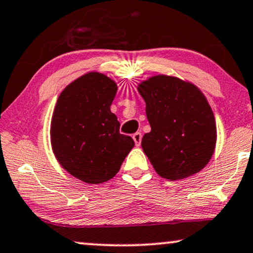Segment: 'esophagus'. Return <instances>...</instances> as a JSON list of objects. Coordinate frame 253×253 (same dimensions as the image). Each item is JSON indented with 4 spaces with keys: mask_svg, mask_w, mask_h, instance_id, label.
I'll return each instance as SVG.
<instances>
[{
    "mask_svg": "<svg viewBox=\"0 0 253 253\" xmlns=\"http://www.w3.org/2000/svg\"><path fill=\"white\" fill-rule=\"evenodd\" d=\"M133 138H134V142H135V144L137 145H140L141 144V140H142V134L140 133V131H137V133H135L134 135H133Z\"/></svg>",
    "mask_w": 253,
    "mask_h": 253,
    "instance_id": "obj_1",
    "label": "esophagus"
}]
</instances>
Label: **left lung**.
<instances>
[{"label":"left lung","instance_id":"obj_1","mask_svg":"<svg viewBox=\"0 0 253 253\" xmlns=\"http://www.w3.org/2000/svg\"><path fill=\"white\" fill-rule=\"evenodd\" d=\"M145 101L150 133L142 149L156 172L169 180L197 173L215 147L214 116L196 86L167 76H156L138 86Z\"/></svg>","mask_w":253,"mask_h":253}]
</instances>
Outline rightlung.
Segmentation results:
<instances>
[{
  "label": "right lung",
  "instance_id": "1",
  "mask_svg": "<svg viewBox=\"0 0 253 253\" xmlns=\"http://www.w3.org/2000/svg\"><path fill=\"white\" fill-rule=\"evenodd\" d=\"M117 92L115 81L91 72L62 91L51 119V145L57 161L84 182H105L118 173L134 147L120 134V123L110 110Z\"/></svg>",
  "mask_w": 253,
  "mask_h": 253
}]
</instances>
